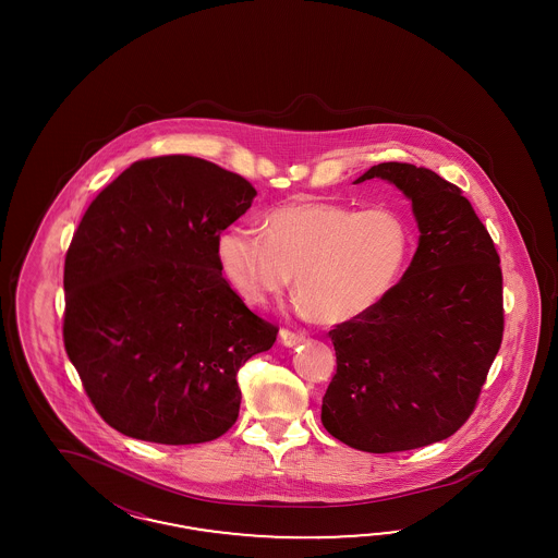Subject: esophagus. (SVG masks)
Segmentation results:
<instances>
[{
  "instance_id": "1",
  "label": "esophagus",
  "mask_w": 558,
  "mask_h": 558,
  "mask_svg": "<svg viewBox=\"0 0 558 558\" xmlns=\"http://www.w3.org/2000/svg\"><path fill=\"white\" fill-rule=\"evenodd\" d=\"M280 341H282L287 348H294V345L303 343L304 336L294 333V331H288V329H282V331H280Z\"/></svg>"
}]
</instances>
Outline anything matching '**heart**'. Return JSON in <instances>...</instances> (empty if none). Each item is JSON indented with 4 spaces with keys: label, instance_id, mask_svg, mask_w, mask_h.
Instances as JSON below:
<instances>
[{
    "label": "heart",
    "instance_id": "obj_1",
    "mask_svg": "<svg viewBox=\"0 0 558 558\" xmlns=\"http://www.w3.org/2000/svg\"><path fill=\"white\" fill-rule=\"evenodd\" d=\"M409 252V229L395 210L319 201L276 208L264 235L236 227L217 243L220 271L245 303L282 294L296 271L301 313L323 325L374 311L399 284Z\"/></svg>",
    "mask_w": 558,
    "mask_h": 558
}]
</instances>
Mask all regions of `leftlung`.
Segmentation results:
<instances>
[{
  "label": "left lung",
  "mask_w": 558,
  "mask_h": 558,
  "mask_svg": "<svg viewBox=\"0 0 558 558\" xmlns=\"http://www.w3.org/2000/svg\"><path fill=\"white\" fill-rule=\"evenodd\" d=\"M372 178L405 194L422 235L389 296L329 331L338 371L322 422L355 450L387 454L450 438L471 417L504 339V276L460 187L397 161L354 184Z\"/></svg>",
  "instance_id": "1"
}]
</instances>
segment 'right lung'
Wrapping results in <instances>:
<instances>
[{"label":"right lung","mask_w":558,"mask_h":558,"mask_svg":"<svg viewBox=\"0 0 558 558\" xmlns=\"http://www.w3.org/2000/svg\"><path fill=\"white\" fill-rule=\"evenodd\" d=\"M255 187L201 157L135 161L85 210L65 255L63 341L101 420L184 446L239 415L236 372L278 327L222 278L217 243Z\"/></svg>","instance_id":"obj_1"}]
</instances>
